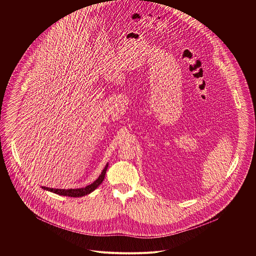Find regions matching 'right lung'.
<instances>
[{
  "mask_svg": "<svg viewBox=\"0 0 256 256\" xmlns=\"http://www.w3.org/2000/svg\"><path fill=\"white\" fill-rule=\"evenodd\" d=\"M108 164L106 166V168H104L102 174L98 176V178L84 187V188H78V189H55V188H49V187H45V186H42L43 189L45 190H48V191H51L53 193H56V194H59V195H63V196H69V197H82V196H84L86 194H90V192H92L94 189H96V187H98L100 184H102V182H104V176H106V172L108 170Z\"/></svg>",
  "mask_w": 256,
  "mask_h": 256,
  "instance_id": "1",
  "label": "right lung"
}]
</instances>
